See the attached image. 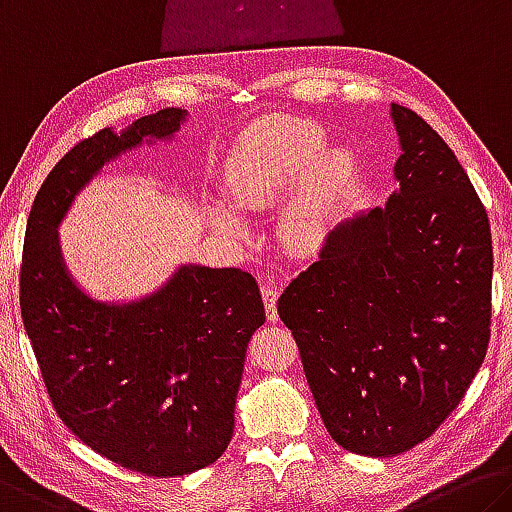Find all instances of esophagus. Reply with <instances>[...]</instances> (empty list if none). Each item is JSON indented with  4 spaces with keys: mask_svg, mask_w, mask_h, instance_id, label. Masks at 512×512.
<instances>
[{
    "mask_svg": "<svg viewBox=\"0 0 512 512\" xmlns=\"http://www.w3.org/2000/svg\"><path fill=\"white\" fill-rule=\"evenodd\" d=\"M262 298L266 305V316H269L271 323H275L278 321V307H275V303H278V285L271 280H264L262 282Z\"/></svg>",
    "mask_w": 512,
    "mask_h": 512,
    "instance_id": "esophagus-1",
    "label": "esophagus"
}]
</instances>
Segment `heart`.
<instances>
[{
  "label": "heart",
  "mask_w": 512,
  "mask_h": 512,
  "mask_svg": "<svg viewBox=\"0 0 512 512\" xmlns=\"http://www.w3.org/2000/svg\"><path fill=\"white\" fill-rule=\"evenodd\" d=\"M355 180V157L328 148V136L310 120H269L250 129L227 159L225 186L234 209L264 212L282 200L278 234L291 253H316L328 239ZM230 232L241 221L216 209Z\"/></svg>",
  "instance_id": "heart-1"
}]
</instances>
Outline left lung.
<instances>
[{"instance_id":"8db88e82","label":"left lung","mask_w":512,"mask_h":512,"mask_svg":"<svg viewBox=\"0 0 512 512\" xmlns=\"http://www.w3.org/2000/svg\"><path fill=\"white\" fill-rule=\"evenodd\" d=\"M401 157L385 207L328 234L278 314L332 440L389 458L456 410L490 342L492 234L465 168L415 111L392 104Z\"/></svg>"}]
</instances>
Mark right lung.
I'll list each match as a JSON object with an SVG mask.
<instances>
[{
    "mask_svg": "<svg viewBox=\"0 0 512 512\" xmlns=\"http://www.w3.org/2000/svg\"><path fill=\"white\" fill-rule=\"evenodd\" d=\"M186 120L161 109L77 143L36 193L24 237L20 312L63 424L100 456L148 476H184L223 456L246 348L264 323L255 278L182 264L152 294L107 303L63 262L59 223L104 164L170 141Z\"/></svg>",
    "mask_w": 512,
    "mask_h": 512,
    "instance_id": "1",
    "label": "right lung"
}]
</instances>
